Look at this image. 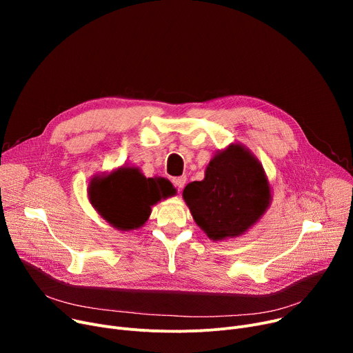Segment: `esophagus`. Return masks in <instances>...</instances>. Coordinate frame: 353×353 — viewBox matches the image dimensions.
Segmentation results:
<instances>
[{"label": "esophagus", "mask_w": 353, "mask_h": 353, "mask_svg": "<svg viewBox=\"0 0 353 353\" xmlns=\"http://www.w3.org/2000/svg\"><path fill=\"white\" fill-rule=\"evenodd\" d=\"M186 176H181V177H176V179H173V183H174V186L179 189V190H181L183 188H184V184H186Z\"/></svg>", "instance_id": "obj_1"}]
</instances>
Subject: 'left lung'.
<instances>
[{
    "mask_svg": "<svg viewBox=\"0 0 353 353\" xmlns=\"http://www.w3.org/2000/svg\"><path fill=\"white\" fill-rule=\"evenodd\" d=\"M183 199L196 225L213 242L245 234L268 212L272 188L262 163L242 143L210 159L205 179L192 181Z\"/></svg>",
    "mask_w": 353,
    "mask_h": 353,
    "instance_id": "1",
    "label": "left lung"
}]
</instances>
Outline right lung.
Masks as SVG:
<instances>
[{"mask_svg": "<svg viewBox=\"0 0 353 353\" xmlns=\"http://www.w3.org/2000/svg\"><path fill=\"white\" fill-rule=\"evenodd\" d=\"M87 193L91 206L111 228L132 232L148 220L152 206L176 194V189L164 177H145L139 167L123 164L92 176Z\"/></svg>", "mask_w": 353, "mask_h": 353, "instance_id": "1", "label": "right lung"}]
</instances>
